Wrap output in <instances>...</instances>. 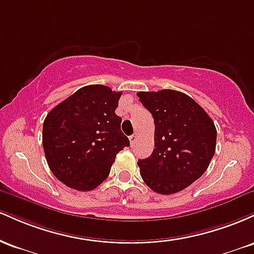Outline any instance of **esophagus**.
<instances>
[{
	"instance_id": "esophagus-1",
	"label": "esophagus",
	"mask_w": 254,
	"mask_h": 254,
	"mask_svg": "<svg viewBox=\"0 0 254 254\" xmlns=\"http://www.w3.org/2000/svg\"><path fill=\"white\" fill-rule=\"evenodd\" d=\"M129 139H130V144H131V145L135 144V142L137 141V135H136V133H133V135H131V136L129 137Z\"/></svg>"
}]
</instances>
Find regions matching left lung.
Listing matches in <instances>:
<instances>
[{
  "instance_id": "8db88e82",
  "label": "left lung",
  "mask_w": 254,
  "mask_h": 254,
  "mask_svg": "<svg viewBox=\"0 0 254 254\" xmlns=\"http://www.w3.org/2000/svg\"><path fill=\"white\" fill-rule=\"evenodd\" d=\"M155 125L154 150L137 165L153 191L172 194L184 190L209 167L216 147V127L208 113L185 93L173 89L138 92Z\"/></svg>"
}]
</instances>
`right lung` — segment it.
<instances>
[{
	"mask_svg": "<svg viewBox=\"0 0 254 254\" xmlns=\"http://www.w3.org/2000/svg\"><path fill=\"white\" fill-rule=\"evenodd\" d=\"M122 92L103 84L80 88L54 107L43 124V148L54 176L90 191L109 177L116 155L129 147L116 115Z\"/></svg>",
	"mask_w": 254,
	"mask_h": 254,
	"instance_id": "1",
	"label": "right lung"
}]
</instances>
